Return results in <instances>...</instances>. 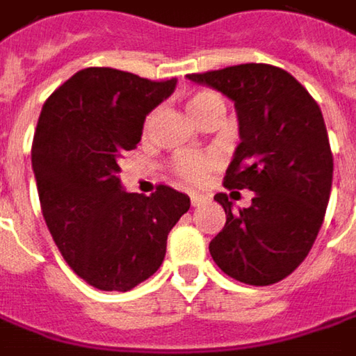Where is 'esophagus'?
I'll use <instances>...</instances> for the list:
<instances>
[{"label": "esophagus", "instance_id": "34e87169", "mask_svg": "<svg viewBox=\"0 0 356 356\" xmlns=\"http://www.w3.org/2000/svg\"><path fill=\"white\" fill-rule=\"evenodd\" d=\"M202 202H204V198H202L200 194H192V196H191V204H192V207H200Z\"/></svg>", "mask_w": 356, "mask_h": 356}]
</instances>
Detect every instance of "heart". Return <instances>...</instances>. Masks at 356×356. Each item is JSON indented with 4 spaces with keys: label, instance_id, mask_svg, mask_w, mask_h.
<instances>
[{
    "label": "heart",
    "instance_id": "heart-1",
    "mask_svg": "<svg viewBox=\"0 0 356 356\" xmlns=\"http://www.w3.org/2000/svg\"><path fill=\"white\" fill-rule=\"evenodd\" d=\"M186 107H188V113H191L192 117H194V121H196V119H200L202 115H207L209 111H213V109H225V103H222V99H220L216 92H213V90H198V92H194L191 99L186 101ZM152 119H154V117L149 115L147 121H145V129L152 125ZM215 165V158H198V156L180 158V160L176 162L178 174H180L182 178H186V180H192V182L202 180L204 174H209Z\"/></svg>",
    "mask_w": 356,
    "mask_h": 356
}]
</instances>
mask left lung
I'll return each instance as SVG.
<instances>
[{
    "instance_id": "left-lung-1",
    "label": "left lung",
    "mask_w": 356,
    "mask_h": 356,
    "mask_svg": "<svg viewBox=\"0 0 356 356\" xmlns=\"http://www.w3.org/2000/svg\"><path fill=\"white\" fill-rule=\"evenodd\" d=\"M188 81L235 103L239 143L227 168V188L253 191L251 207L233 213L225 192L215 200L227 222L209 245L227 275L269 286L310 253L332 188V154L322 111L290 72L271 64H237Z\"/></svg>"
}]
</instances>
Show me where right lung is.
Masks as SVG:
<instances>
[{
	"label": "right lung",
	"instance_id": "right-lung-1",
	"mask_svg": "<svg viewBox=\"0 0 356 356\" xmlns=\"http://www.w3.org/2000/svg\"><path fill=\"white\" fill-rule=\"evenodd\" d=\"M176 83L92 66L42 107L32 143L42 215L64 261L97 290L127 292L154 275L168 233L191 209L170 186L143 196L119 178L121 154L140 143L145 117Z\"/></svg>",
	"mask_w": 356,
	"mask_h": 356
}]
</instances>
